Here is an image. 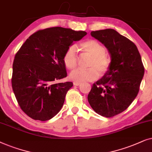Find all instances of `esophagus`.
Masks as SVG:
<instances>
[{
    "mask_svg": "<svg viewBox=\"0 0 152 152\" xmlns=\"http://www.w3.org/2000/svg\"><path fill=\"white\" fill-rule=\"evenodd\" d=\"M80 85V83H77V82H74V86H79Z\"/></svg>",
    "mask_w": 152,
    "mask_h": 152,
    "instance_id": "obj_1",
    "label": "esophagus"
}]
</instances>
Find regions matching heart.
<instances>
[{
	"instance_id": "heart-1",
	"label": "heart",
	"mask_w": 152,
	"mask_h": 152,
	"mask_svg": "<svg viewBox=\"0 0 152 152\" xmlns=\"http://www.w3.org/2000/svg\"><path fill=\"white\" fill-rule=\"evenodd\" d=\"M80 48L85 54L91 57L88 69H78L71 72L69 77L77 83L94 81L108 72L110 66V58L106 54V50L102 44L94 39H88L80 44ZM78 58L75 46H71L64 53L63 62L69 69H74L77 65Z\"/></svg>"
}]
</instances>
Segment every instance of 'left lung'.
<instances>
[{
  "label": "left lung",
  "instance_id": "left-lung-1",
  "mask_svg": "<svg viewBox=\"0 0 152 152\" xmlns=\"http://www.w3.org/2000/svg\"><path fill=\"white\" fill-rule=\"evenodd\" d=\"M92 37L106 46L110 66L93 84L88 100L96 113L111 117L124 111L139 92L145 69L135 44L113 29L91 32Z\"/></svg>",
  "mask_w": 152,
  "mask_h": 152
}]
</instances>
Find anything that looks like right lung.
Wrapping results in <instances>:
<instances>
[{
	"label": "right lung",
	"mask_w": 152,
	"mask_h": 152,
	"mask_svg": "<svg viewBox=\"0 0 152 152\" xmlns=\"http://www.w3.org/2000/svg\"><path fill=\"white\" fill-rule=\"evenodd\" d=\"M85 31L53 27L30 35L15 55L12 86L18 104L35 120H49L61 110L72 82L57 83L66 76L63 56Z\"/></svg>",
	"instance_id": "1"
}]
</instances>
